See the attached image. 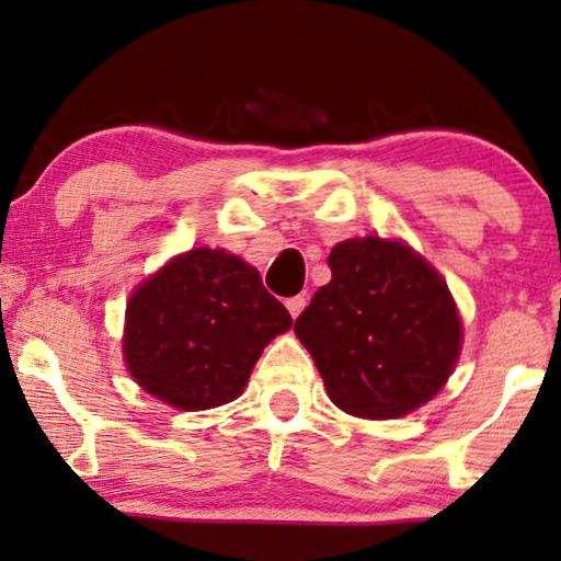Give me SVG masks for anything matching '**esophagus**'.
Here are the masks:
<instances>
[{
    "instance_id": "obj_1",
    "label": "esophagus",
    "mask_w": 561,
    "mask_h": 561,
    "mask_svg": "<svg viewBox=\"0 0 561 561\" xmlns=\"http://www.w3.org/2000/svg\"><path fill=\"white\" fill-rule=\"evenodd\" d=\"M305 305H307V297H305V295L289 297V299H287V310H289L291 318H297V314L305 310Z\"/></svg>"
}]
</instances>
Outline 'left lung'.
I'll return each instance as SVG.
<instances>
[{
  "instance_id": "obj_1",
  "label": "left lung",
  "mask_w": 561,
  "mask_h": 561,
  "mask_svg": "<svg viewBox=\"0 0 561 561\" xmlns=\"http://www.w3.org/2000/svg\"><path fill=\"white\" fill-rule=\"evenodd\" d=\"M295 322L328 397L363 420H397L435 397L455 370L462 322L447 282L401 241L348 239Z\"/></svg>"
}]
</instances>
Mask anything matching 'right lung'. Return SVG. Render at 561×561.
<instances>
[{"label":"right lung","instance_id":"add662e5","mask_svg":"<svg viewBox=\"0 0 561 561\" xmlns=\"http://www.w3.org/2000/svg\"><path fill=\"white\" fill-rule=\"evenodd\" d=\"M289 328V312L254 266L201 247L134 289L124 360L147 393L203 412L241 397L266 343Z\"/></svg>","mask_w":561,"mask_h":561}]
</instances>
